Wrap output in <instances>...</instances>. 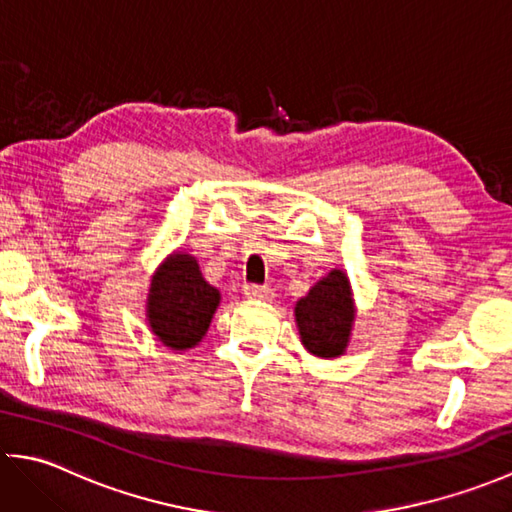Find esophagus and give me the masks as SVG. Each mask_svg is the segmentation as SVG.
Returning <instances> with one entry per match:
<instances>
[{
    "mask_svg": "<svg viewBox=\"0 0 512 512\" xmlns=\"http://www.w3.org/2000/svg\"><path fill=\"white\" fill-rule=\"evenodd\" d=\"M244 297L253 301H270L273 299V290L268 286H244Z\"/></svg>",
    "mask_w": 512,
    "mask_h": 512,
    "instance_id": "34e87169",
    "label": "esophagus"
}]
</instances>
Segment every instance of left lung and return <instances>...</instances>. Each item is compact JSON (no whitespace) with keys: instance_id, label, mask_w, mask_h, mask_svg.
Returning <instances> with one entry per match:
<instances>
[{"instance_id":"left-lung-1","label":"left lung","mask_w":512,"mask_h":512,"mask_svg":"<svg viewBox=\"0 0 512 512\" xmlns=\"http://www.w3.org/2000/svg\"><path fill=\"white\" fill-rule=\"evenodd\" d=\"M356 303L350 277L332 268L295 303V323L301 345L317 358H339L352 339Z\"/></svg>"}]
</instances>
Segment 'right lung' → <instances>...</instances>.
I'll use <instances>...</instances> for the list:
<instances>
[{"label":"right lung","instance_id":"obj_1","mask_svg":"<svg viewBox=\"0 0 512 512\" xmlns=\"http://www.w3.org/2000/svg\"><path fill=\"white\" fill-rule=\"evenodd\" d=\"M220 301V290L202 277L198 259L173 250L151 275L145 310L149 332L167 350L189 352L204 339Z\"/></svg>","mask_w":512,"mask_h":512}]
</instances>
